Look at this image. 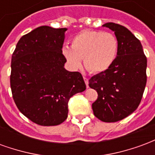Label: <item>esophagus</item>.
I'll return each instance as SVG.
<instances>
[{"instance_id": "obj_1", "label": "esophagus", "mask_w": 155, "mask_h": 155, "mask_svg": "<svg viewBox=\"0 0 155 155\" xmlns=\"http://www.w3.org/2000/svg\"><path fill=\"white\" fill-rule=\"evenodd\" d=\"M84 81L85 82V84H86V87H89V79L87 77H84Z\"/></svg>"}]
</instances>
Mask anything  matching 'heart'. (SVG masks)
<instances>
[{"instance_id":"heart-1","label":"heart","mask_w":155,"mask_h":155,"mask_svg":"<svg viewBox=\"0 0 155 155\" xmlns=\"http://www.w3.org/2000/svg\"><path fill=\"white\" fill-rule=\"evenodd\" d=\"M117 38L110 32L84 30L72 38L71 47L64 46L62 54L71 66L77 69L84 59V67L91 73L107 71L118 53Z\"/></svg>"}]
</instances>
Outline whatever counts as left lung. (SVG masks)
Returning <instances> with one entry per match:
<instances>
[{"label": "left lung", "mask_w": 155, "mask_h": 155, "mask_svg": "<svg viewBox=\"0 0 155 155\" xmlns=\"http://www.w3.org/2000/svg\"><path fill=\"white\" fill-rule=\"evenodd\" d=\"M103 26L114 32L118 53L107 71L90 79L97 91L92 104L94 116L104 122H116L129 116L140 105L146 85L147 58L140 40L123 25L108 22Z\"/></svg>", "instance_id": "left-lung-1"}]
</instances>
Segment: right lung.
Instances as JSON below:
<instances>
[{
  "label": "right lung",
  "mask_w": 155,
  "mask_h": 155,
  "mask_svg": "<svg viewBox=\"0 0 155 155\" xmlns=\"http://www.w3.org/2000/svg\"><path fill=\"white\" fill-rule=\"evenodd\" d=\"M66 28L40 26L23 35L12 56L11 88L18 110L32 122L58 125L68 116V102L86 89L80 72L64 68Z\"/></svg>",
  "instance_id": "add662e5"
}]
</instances>
